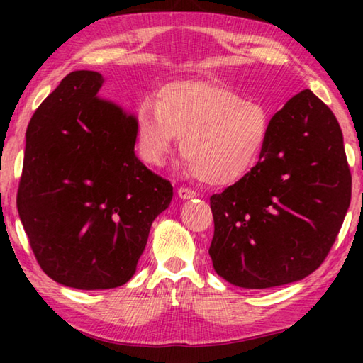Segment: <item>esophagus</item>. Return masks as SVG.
Returning a JSON list of instances; mask_svg holds the SVG:
<instances>
[{"label": "esophagus", "instance_id": "34e87169", "mask_svg": "<svg viewBox=\"0 0 363 363\" xmlns=\"http://www.w3.org/2000/svg\"><path fill=\"white\" fill-rule=\"evenodd\" d=\"M177 195H179V199L186 200V199H194V196H196V192L194 189H189V187H179L177 189Z\"/></svg>", "mask_w": 363, "mask_h": 363}]
</instances>
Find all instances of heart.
Listing matches in <instances>:
<instances>
[{
  "instance_id": "heart-1",
  "label": "heart",
  "mask_w": 363,
  "mask_h": 363,
  "mask_svg": "<svg viewBox=\"0 0 363 363\" xmlns=\"http://www.w3.org/2000/svg\"><path fill=\"white\" fill-rule=\"evenodd\" d=\"M270 116L259 102L205 78H182L158 89L155 106L136 115V144L143 162L158 167L181 139V153L196 179L230 186L256 167L267 143Z\"/></svg>"
}]
</instances>
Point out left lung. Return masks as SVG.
Wrapping results in <instances>:
<instances>
[{
	"mask_svg": "<svg viewBox=\"0 0 363 363\" xmlns=\"http://www.w3.org/2000/svg\"><path fill=\"white\" fill-rule=\"evenodd\" d=\"M351 190L340 123L312 91H301L270 120L256 167L210 196L214 270L242 288L307 277L333 247Z\"/></svg>",
	"mask_w": 363,
	"mask_h": 363,
	"instance_id": "1",
	"label": "left lung"
}]
</instances>
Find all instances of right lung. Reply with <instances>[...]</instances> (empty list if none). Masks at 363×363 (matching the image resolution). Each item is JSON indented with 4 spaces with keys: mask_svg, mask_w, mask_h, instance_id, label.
<instances>
[{
    "mask_svg": "<svg viewBox=\"0 0 363 363\" xmlns=\"http://www.w3.org/2000/svg\"><path fill=\"white\" fill-rule=\"evenodd\" d=\"M101 73L67 75L27 128L17 210L36 262L78 290L125 285L171 182L134 153L136 118L97 99Z\"/></svg>",
    "mask_w": 363,
    "mask_h": 363,
    "instance_id": "1",
    "label": "right lung"
}]
</instances>
